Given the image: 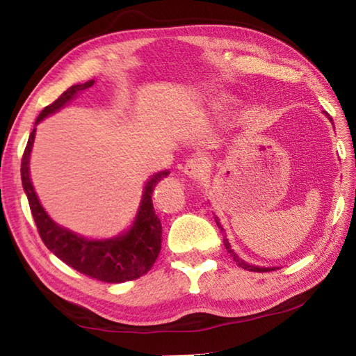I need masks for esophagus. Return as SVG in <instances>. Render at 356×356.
Listing matches in <instances>:
<instances>
[{"mask_svg": "<svg viewBox=\"0 0 356 356\" xmlns=\"http://www.w3.org/2000/svg\"><path fill=\"white\" fill-rule=\"evenodd\" d=\"M207 170V165H206V160L202 159V156H191L185 161V165L182 166V171L186 174V176L191 177V179H200L204 172Z\"/></svg>", "mask_w": 356, "mask_h": 356, "instance_id": "34e87169", "label": "esophagus"}]
</instances>
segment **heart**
I'll return each mask as SVG.
<instances>
[{
	"label": "heart",
	"mask_w": 356,
	"mask_h": 356,
	"mask_svg": "<svg viewBox=\"0 0 356 356\" xmlns=\"http://www.w3.org/2000/svg\"><path fill=\"white\" fill-rule=\"evenodd\" d=\"M232 102L234 100H232L231 95H227V94H215V95H212V99H210L209 105H210V110L220 113V111H225L226 108L232 104Z\"/></svg>",
	"instance_id": "heart-1"
}]
</instances>
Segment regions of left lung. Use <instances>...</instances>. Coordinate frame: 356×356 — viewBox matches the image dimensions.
I'll list each match as a JSON object with an SVG mask.
<instances>
[{"label": "left lung", "mask_w": 356, "mask_h": 356, "mask_svg": "<svg viewBox=\"0 0 356 356\" xmlns=\"http://www.w3.org/2000/svg\"><path fill=\"white\" fill-rule=\"evenodd\" d=\"M323 114H325V116H327V118L331 120V124H333V119L330 118V114H328V113H325V111H323ZM213 218H215L216 226H218V229H220V231L222 232V243H225V246H226L227 252H229V254L232 256V259H234V261L237 262V265H240V267L245 268V270H250V272H270V270H276V268H278V267H259V265H252V264L245 262L243 259H242V257H238V256H237V252L232 250V246H231V243H229V238H227V236H226L225 229H222V226L220 225V220H218V216L215 215Z\"/></svg>", "instance_id": "8db88e82"}]
</instances>
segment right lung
<instances>
[{"instance_id":"1","label":"right lung","mask_w":356,"mask_h":356,"mask_svg":"<svg viewBox=\"0 0 356 356\" xmlns=\"http://www.w3.org/2000/svg\"><path fill=\"white\" fill-rule=\"evenodd\" d=\"M94 83L95 80H89L86 83L74 84L61 94V97L40 111L35 119L34 130L29 135L25 152H23L22 184L40 238L53 254L75 268L76 272L91 276V278L105 282H124L147 273L155 259L159 257L161 248V222L155 213L152 191L161 179L170 176V171H159L147 179L134 222L127 231L110 238H88L51 220V216L42 207L38 193L34 191L31 172H29L35 125L69 105L78 94L94 86Z\"/></svg>"}]
</instances>
